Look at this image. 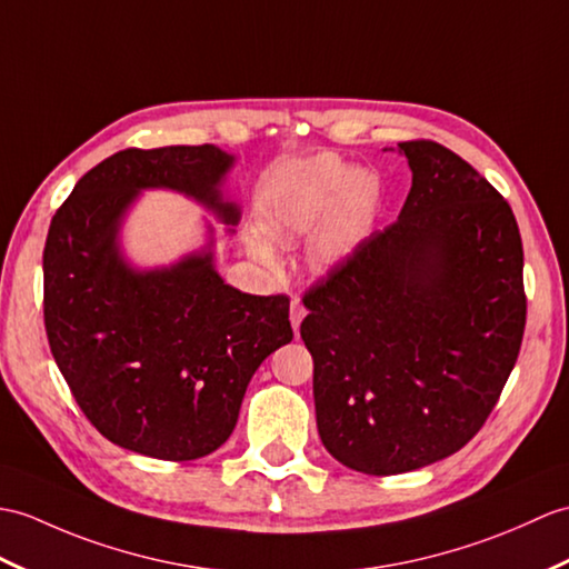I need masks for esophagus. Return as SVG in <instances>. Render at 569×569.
<instances>
[{"instance_id": "34e87169", "label": "esophagus", "mask_w": 569, "mask_h": 569, "mask_svg": "<svg viewBox=\"0 0 569 569\" xmlns=\"http://www.w3.org/2000/svg\"><path fill=\"white\" fill-rule=\"evenodd\" d=\"M302 317H306V308H302V302L298 298H293L290 300V325H293L296 332L300 329Z\"/></svg>"}]
</instances>
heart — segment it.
Returning a JSON list of instances; mask_svg holds the SVG:
<instances>
[{"instance_id":"heart-1","label":"heart","mask_w":569,"mask_h":569,"mask_svg":"<svg viewBox=\"0 0 569 569\" xmlns=\"http://www.w3.org/2000/svg\"><path fill=\"white\" fill-rule=\"evenodd\" d=\"M376 198L378 191L371 177L337 157L322 154L306 164L288 167L271 183L263 228L276 242H288L315 230L337 204L332 218L317 237V252L325 259H341L361 240ZM249 247L263 263L273 261L271 247L261 237H252Z\"/></svg>"}]
</instances>
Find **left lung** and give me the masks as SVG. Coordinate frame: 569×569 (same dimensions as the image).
Listing matches in <instances>:
<instances>
[{
	"mask_svg": "<svg viewBox=\"0 0 569 569\" xmlns=\"http://www.w3.org/2000/svg\"><path fill=\"white\" fill-rule=\"evenodd\" d=\"M400 150V218L302 296L317 431L339 463L398 475L460 451L495 409L526 327L517 218L433 140Z\"/></svg>",
	"mask_w": 569,
	"mask_h": 569,
	"instance_id": "1",
	"label": "left lung"
}]
</instances>
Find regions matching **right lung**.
Wrapping results in <instances>:
<instances>
[{
	"label": "right lung",
	"mask_w": 569,
	"mask_h": 569,
	"mask_svg": "<svg viewBox=\"0 0 569 569\" xmlns=\"http://www.w3.org/2000/svg\"><path fill=\"white\" fill-rule=\"evenodd\" d=\"M232 157L213 144L128 148L77 181L43 249L46 335L72 398L116 446L160 460L213 453L232 433L259 363L293 339L288 296L222 283L210 252L130 271L116 232L140 189L167 187L234 224L218 183Z\"/></svg>",
	"instance_id": "1"
}]
</instances>
